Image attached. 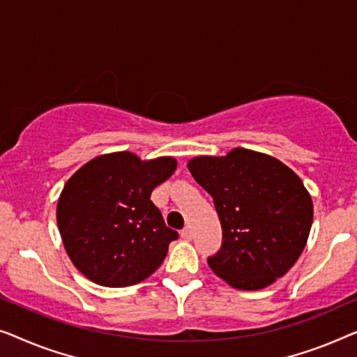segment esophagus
<instances>
[{
	"mask_svg": "<svg viewBox=\"0 0 357 357\" xmlns=\"http://www.w3.org/2000/svg\"><path fill=\"white\" fill-rule=\"evenodd\" d=\"M181 238L185 241H190V238H192V231H190L189 227H185L183 231H181Z\"/></svg>",
	"mask_w": 357,
	"mask_h": 357,
	"instance_id": "1",
	"label": "esophagus"
}]
</instances>
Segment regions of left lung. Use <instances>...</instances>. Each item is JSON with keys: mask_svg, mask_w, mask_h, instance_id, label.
Here are the masks:
<instances>
[{"mask_svg": "<svg viewBox=\"0 0 357 357\" xmlns=\"http://www.w3.org/2000/svg\"><path fill=\"white\" fill-rule=\"evenodd\" d=\"M188 168L213 197L223 244L208 257L215 275L236 289H264L296 264L307 244L314 205L293 169L267 153L233 149L195 157Z\"/></svg>", "mask_w": 357, "mask_h": 357, "instance_id": "8db88e82", "label": "left lung"}]
</instances>
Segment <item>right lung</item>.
<instances>
[{
	"mask_svg": "<svg viewBox=\"0 0 357 357\" xmlns=\"http://www.w3.org/2000/svg\"><path fill=\"white\" fill-rule=\"evenodd\" d=\"M178 167L173 157L113 152L82 165L58 199L64 249L80 273L108 288L137 284L157 270L178 233L150 195Z\"/></svg>",
	"mask_w": 357,
	"mask_h": 357,
	"instance_id": "right-lung-1",
	"label": "right lung"
}]
</instances>
